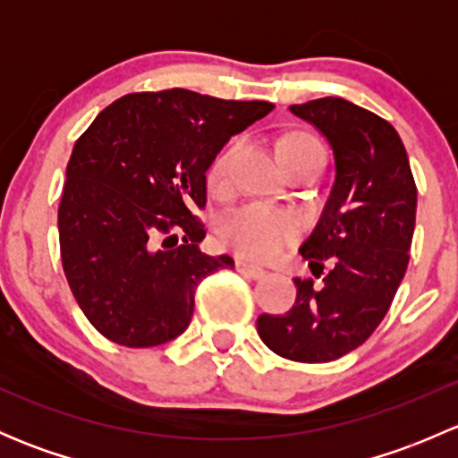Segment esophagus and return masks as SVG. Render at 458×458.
Listing matches in <instances>:
<instances>
[{
  "instance_id": "esophagus-1",
  "label": "esophagus",
  "mask_w": 458,
  "mask_h": 458,
  "mask_svg": "<svg viewBox=\"0 0 458 458\" xmlns=\"http://www.w3.org/2000/svg\"><path fill=\"white\" fill-rule=\"evenodd\" d=\"M237 272H242L243 276H250V279H261V276H266V270H263L261 266L246 261V259H237Z\"/></svg>"
}]
</instances>
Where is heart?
<instances>
[{
  "instance_id": "obj_1",
  "label": "heart",
  "mask_w": 458,
  "mask_h": 458,
  "mask_svg": "<svg viewBox=\"0 0 458 458\" xmlns=\"http://www.w3.org/2000/svg\"><path fill=\"white\" fill-rule=\"evenodd\" d=\"M288 148H323L315 137L303 135V132H294L288 135L279 143V152L288 150ZM228 164L230 152L221 157L212 170V182L224 183L228 177ZM299 221L294 219L290 212L272 208L267 203H246V206L237 208L230 212L221 225V237L233 248L237 255L248 259H266L275 257L285 243L297 239L299 234Z\"/></svg>"
}]
</instances>
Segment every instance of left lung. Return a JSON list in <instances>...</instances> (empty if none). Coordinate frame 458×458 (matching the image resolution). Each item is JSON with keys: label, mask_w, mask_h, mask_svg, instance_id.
<instances>
[{"label": "left lung", "mask_w": 458, "mask_h": 458, "mask_svg": "<svg viewBox=\"0 0 458 458\" xmlns=\"http://www.w3.org/2000/svg\"><path fill=\"white\" fill-rule=\"evenodd\" d=\"M335 155V183L323 215L299 252L323 284L294 279L285 315H261L257 332L279 357L326 363L357 350L377 330L410 261L417 186L399 132L341 97L290 106Z\"/></svg>", "instance_id": "8db88e82"}]
</instances>
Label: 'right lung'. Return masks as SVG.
Masks as SVG:
<instances>
[{"label": "right lung", "instance_id": "add662e5", "mask_svg": "<svg viewBox=\"0 0 458 458\" xmlns=\"http://www.w3.org/2000/svg\"><path fill=\"white\" fill-rule=\"evenodd\" d=\"M275 108L170 88L110 104L72 148L59 203L68 285L119 345L152 348L191 326L195 293L228 255L199 250L206 173L221 148Z\"/></svg>", "mask_w": 458, "mask_h": 458}]
</instances>
